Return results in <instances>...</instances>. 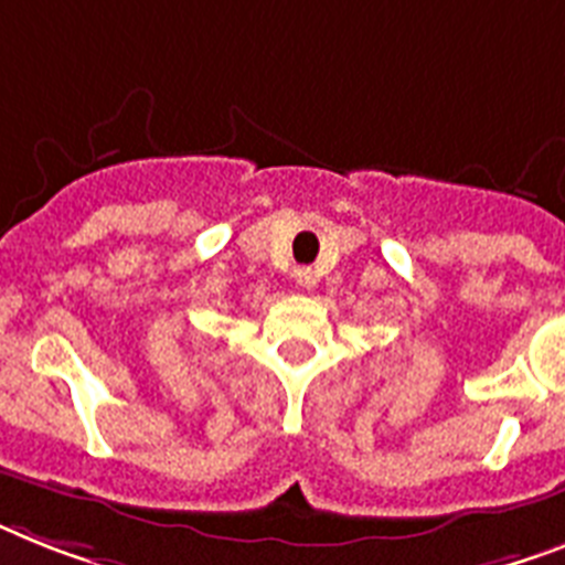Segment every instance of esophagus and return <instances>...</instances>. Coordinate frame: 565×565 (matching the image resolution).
Wrapping results in <instances>:
<instances>
[{
  "label": "esophagus",
  "mask_w": 565,
  "mask_h": 565,
  "mask_svg": "<svg viewBox=\"0 0 565 565\" xmlns=\"http://www.w3.org/2000/svg\"><path fill=\"white\" fill-rule=\"evenodd\" d=\"M294 279H297L302 288H315L317 286V271H311V268H297V271H294Z\"/></svg>",
  "instance_id": "obj_1"
}]
</instances>
